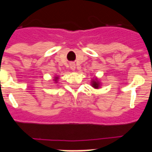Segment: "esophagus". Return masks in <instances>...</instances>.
<instances>
[{
  "instance_id": "34e87169",
  "label": "esophagus",
  "mask_w": 152,
  "mask_h": 152,
  "mask_svg": "<svg viewBox=\"0 0 152 152\" xmlns=\"http://www.w3.org/2000/svg\"><path fill=\"white\" fill-rule=\"evenodd\" d=\"M70 69H72V70H75L76 69V65H75V64H73V63H72V64H70Z\"/></svg>"
}]
</instances>
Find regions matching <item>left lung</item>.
<instances>
[{"mask_svg":"<svg viewBox=\"0 0 152 152\" xmlns=\"http://www.w3.org/2000/svg\"><path fill=\"white\" fill-rule=\"evenodd\" d=\"M91 86L95 89H99V88H100L101 83L99 81L98 78H94L91 80Z\"/></svg>","mask_w":152,"mask_h":152,"instance_id":"1","label":"left lung"}]
</instances>
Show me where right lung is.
I'll list each match as a JSON object with an SVG mask.
<instances>
[{"label": "right lung", "instance_id": "1", "mask_svg": "<svg viewBox=\"0 0 152 152\" xmlns=\"http://www.w3.org/2000/svg\"><path fill=\"white\" fill-rule=\"evenodd\" d=\"M58 79H59V77H58V76H54V79H53V80L55 81V83H57V81H58Z\"/></svg>", "mask_w": 152, "mask_h": 152}]
</instances>
